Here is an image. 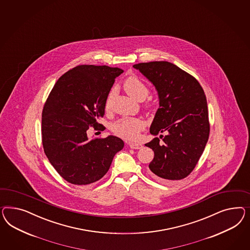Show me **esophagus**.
I'll return each mask as SVG.
<instances>
[{"instance_id": "esophagus-1", "label": "esophagus", "mask_w": 250, "mask_h": 250, "mask_svg": "<svg viewBox=\"0 0 250 250\" xmlns=\"http://www.w3.org/2000/svg\"><path fill=\"white\" fill-rule=\"evenodd\" d=\"M129 147L134 150H139L143 147V144L142 143H129Z\"/></svg>"}]
</instances>
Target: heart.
<instances>
[{
	"label": "heart",
	"instance_id": "1",
	"mask_svg": "<svg viewBox=\"0 0 250 250\" xmlns=\"http://www.w3.org/2000/svg\"><path fill=\"white\" fill-rule=\"evenodd\" d=\"M124 88L128 95L135 100H145L149 94V88L143 81L135 76H130L124 82ZM115 90L112 89L106 100V109L110 108V102L114 96ZM146 123L141 118H123L111 125V130L115 135L121 137L127 141H136L139 139L140 133L145 128Z\"/></svg>",
	"mask_w": 250,
	"mask_h": 250
}]
</instances>
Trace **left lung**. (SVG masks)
Returning a JSON list of instances; mask_svg holds the SVG:
<instances>
[{"label": "left lung", "instance_id": "1", "mask_svg": "<svg viewBox=\"0 0 250 250\" xmlns=\"http://www.w3.org/2000/svg\"><path fill=\"white\" fill-rule=\"evenodd\" d=\"M155 86L159 106L150 128L160 135L145 146L154 151L150 173L160 180L188 176L206 148L210 125L206 95L196 79L166 61L133 65Z\"/></svg>", "mask_w": 250, "mask_h": 250}]
</instances>
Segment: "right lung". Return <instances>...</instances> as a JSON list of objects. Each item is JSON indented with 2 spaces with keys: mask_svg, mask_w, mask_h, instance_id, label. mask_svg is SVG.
<instances>
[{
  "mask_svg": "<svg viewBox=\"0 0 250 250\" xmlns=\"http://www.w3.org/2000/svg\"><path fill=\"white\" fill-rule=\"evenodd\" d=\"M123 70L81 64L57 80L42 113V143L50 164L68 183L86 186L102 178L124 143L116 136L89 140L86 130L100 129L108 93ZM100 129L105 127L100 125Z\"/></svg>",
  "mask_w": 250,
  "mask_h": 250,
  "instance_id": "right-lung-1",
  "label": "right lung"
}]
</instances>
